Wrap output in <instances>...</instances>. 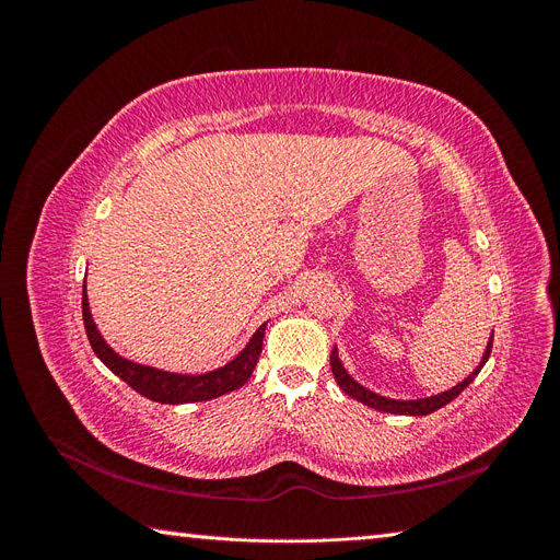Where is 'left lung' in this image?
I'll use <instances>...</instances> for the list:
<instances>
[{"instance_id":"1","label":"left lung","mask_w":560,"mask_h":560,"mask_svg":"<svg viewBox=\"0 0 560 560\" xmlns=\"http://www.w3.org/2000/svg\"><path fill=\"white\" fill-rule=\"evenodd\" d=\"M490 348H493V336H490V341H488V348H486V354H483L481 364H479L477 369H474L471 376H467L463 383H457L455 387L446 389V393L432 395V397H428V399L399 401V399H387V397H381V395H376V393H371V389H366L364 385H360L358 381H352V378L348 376V371L343 369V364L338 362V352H336V350L331 352V371H334V378H336L338 387H341L348 397H352V399H358V401L371 406V409L383 411V413H397V416H428V413H432V411H436V409H442V406H446L448 401H453L457 395L463 393V389L474 381V376H477L479 371L483 369L486 360L490 358Z\"/></svg>"}]
</instances>
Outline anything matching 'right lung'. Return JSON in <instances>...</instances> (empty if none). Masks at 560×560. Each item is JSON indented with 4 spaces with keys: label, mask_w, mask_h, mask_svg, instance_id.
I'll list each match as a JSON object with an SVG mask.
<instances>
[{
    "label": "right lung",
    "mask_w": 560,
    "mask_h": 560,
    "mask_svg": "<svg viewBox=\"0 0 560 560\" xmlns=\"http://www.w3.org/2000/svg\"><path fill=\"white\" fill-rule=\"evenodd\" d=\"M81 313H83V325H86V334L93 352L103 360L114 374L126 381L135 393H140L147 399H154L161 404H189V401H208L214 397H222L226 393H233V389L243 387L254 366L259 362L261 346H264V331L266 325L257 329V334L252 336V341L245 346V350L238 354V358L231 360L226 366L210 371V374H200V376H184V374H167V371L161 369H151L128 362L105 343V338L100 336L95 322L89 311V299H86V284H83V299H81Z\"/></svg>",
    "instance_id": "add662e5"
}]
</instances>
